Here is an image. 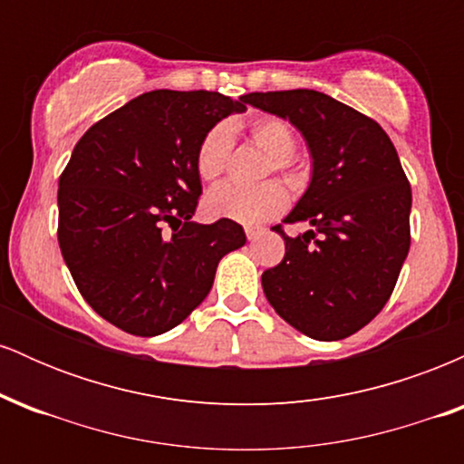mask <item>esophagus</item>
Returning a JSON list of instances; mask_svg holds the SVG:
<instances>
[{"label":"esophagus","mask_w":464,"mask_h":464,"mask_svg":"<svg viewBox=\"0 0 464 464\" xmlns=\"http://www.w3.org/2000/svg\"><path fill=\"white\" fill-rule=\"evenodd\" d=\"M262 231H264V228H259V227H246V237L250 239V242H253V239L257 237Z\"/></svg>","instance_id":"obj_1"}]
</instances>
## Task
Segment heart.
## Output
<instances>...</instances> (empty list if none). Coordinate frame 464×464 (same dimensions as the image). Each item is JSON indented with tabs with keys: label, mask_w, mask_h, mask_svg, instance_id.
Here are the masks:
<instances>
[{
	"label": "heart",
	"mask_w": 464,
	"mask_h": 464,
	"mask_svg": "<svg viewBox=\"0 0 464 464\" xmlns=\"http://www.w3.org/2000/svg\"><path fill=\"white\" fill-rule=\"evenodd\" d=\"M248 137L259 150L268 154L264 172H295L296 168V137L285 120L275 115H259L248 121ZM233 148V132L227 124H216L202 137L196 148V172L205 183H214L225 174ZM287 202V189L276 180L257 185V188H239L222 185L207 196V211L216 218L259 225L279 214Z\"/></svg>",
	"instance_id": "obj_1"
}]
</instances>
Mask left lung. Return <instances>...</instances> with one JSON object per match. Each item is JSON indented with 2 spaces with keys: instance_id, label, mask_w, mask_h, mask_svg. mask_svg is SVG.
Wrapping results in <instances>:
<instances>
[{
  "instance_id": "8db88e82",
  "label": "left lung",
  "mask_w": 464,
  "mask_h": 464,
  "mask_svg": "<svg viewBox=\"0 0 464 464\" xmlns=\"http://www.w3.org/2000/svg\"><path fill=\"white\" fill-rule=\"evenodd\" d=\"M250 106L290 120L312 154L310 188L284 222L285 257L262 275L275 312L314 340H343L369 324L395 290L410 250L412 191L384 129L314 89L248 93Z\"/></svg>"
}]
</instances>
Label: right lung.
<instances>
[{
    "instance_id": "1",
    "label": "right lung",
    "mask_w": 464,
    "mask_h": 464,
    "mask_svg": "<svg viewBox=\"0 0 464 464\" xmlns=\"http://www.w3.org/2000/svg\"><path fill=\"white\" fill-rule=\"evenodd\" d=\"M216 92L137 95L80 137L58 180V244L80 295L132 335L169 332L205 301L237 222H191L196 148L246 106Z\"/></svg>"
}]
</instances>
